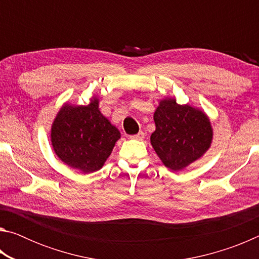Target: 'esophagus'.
Wrapping results in <instances>:
<instances>
[{
  "label": "esophagus",
  "mask_w": 259,
  "mask_h": 259,
  "mask_svg": "<svg viewBox=\"0 0 259 259\" xmlns=\"http://www.w3.org/2000/svg\"><path fill=\"white\" fill-rule=\"evenodd\" d=\"M130 138L136 139V140H142V139L145 138V134H144L143 131H139V133H138L137 135H134V136H131Z\"/></svg>",
  "instance_id": "34e87169"
}]
</instances>
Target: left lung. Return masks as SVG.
I'll return each mask as SVG.
<instances>
[{
	"label": "left lung",
	"instance_id": "left-lung-1",
	"mask_svg": "<svg viewBox=\"0 0 259 259\" xmlns=\"http://www.w3.org/2000/svg\"><path fill=\"white\" fill-rule=\"evenodd\" d=\"M151 144L166 168L178 171L200 159L211 145L212 128L205 114L176 99H163L154 113Z\"/></svg>",
	"mask_w": 259,
	"mask_h": 259
}]
</instances>
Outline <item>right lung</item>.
<instances>
[{
    "mask_svg": "<svg viewBox=\"0 0 259 259\" xmlns=\"http://www.w3.org/2000/svg\"><path fill=\"white\" fill-rule=\"evenodd\" d=\"M120 136V131L100 113L97 98L87 106L65 104L51 128L57 156L83 174L102 168Z\"/></svg>",
    "mask_w": 259,
    "mask_h": 259,
    "instance_id": "right-lung-1",
    "label": "right lung"
}]
</instances>
